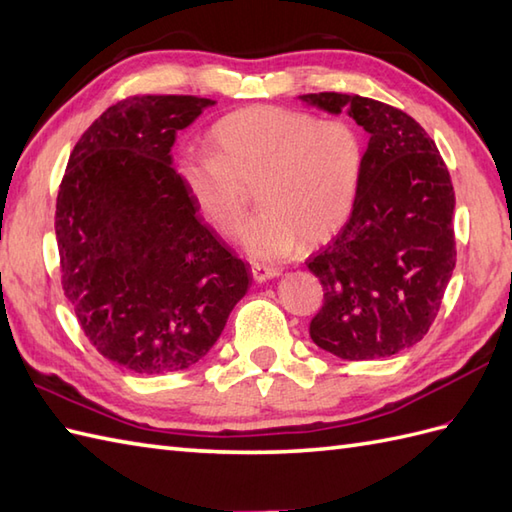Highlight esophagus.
Listing matches in <instances>:
<instances>
[{
    "label": "esophagus",
    "instance_id": "1",
    "mask_svg": "<svg viewBox=\"0 0 512 512\" xmlns=\"http://www.w3.org/2000/svg\"><path fill=\"white\" fill-rule=\"evenodd\" d=\"M280 269L278 267H265V265H254L252 267V278L256 282H267L271 278H278Z\"/></svg>",
    "mask_w": 512,
    "mask_h": 512
}]
</instances>
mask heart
<instances>
[{
    "label": "heart",
    "instance_id": "obj_1",
    "mask_svg": "<svg viewBox=\"0 0 512 512\" xmlns=\"http://www.w3.org/2000/svg\"><path fill=\"white\" fill-rule=\"evenodd\" d=\"M206 156H184L176 176L195 210L226 239L243 232L249 186L263 208L243 234L260 260L315 247L341 230L354 206L360 141L341 119L280 106H247L219 119Z\"/></svg>",
    "mask_w": 512,
    "mask_h": 512
}]
</instances>
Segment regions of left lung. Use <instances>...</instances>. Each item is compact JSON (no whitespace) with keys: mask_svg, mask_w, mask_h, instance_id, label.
Wrapping results in <instances>:
<instances>
[{"mask_svg":"<svg viewBox=\"0 0 512 512\" xmlns=\"http://www.w3.org/2000/svg\"><path fill=\"white\" fill-rule=\"evenodd\" d=\"M299 99L369 134L352 215L306 263L323 284L310 339L343 360L400 354L430 330L456 265L450 171L402 110L343 93Z\"/></svg>","mask_w":512,"mask_h":512,"instance_id":"8db88e82","label":"left lung"}]
</instances>
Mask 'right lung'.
I'll use <instances>...</instances> for the list:
<instances>
[{
  "label": "right lung",
  "instance_id": "add662e5",
  "mask_svg": "<svg viewBox=\"0 0 512 512\" xmlns=\"http://www.w3.org/2000/svg\"><path fill=\"white\" fill-rule=\"evenodd\" d=\"M213 99L110 106L73 147L56 199L62 289L95 350L134 373H176L217 343L249 289L171 167L176 134Z\"/></svg>",
  "mask_w": 512,
  "mask_h": 512
}]
</instances>
